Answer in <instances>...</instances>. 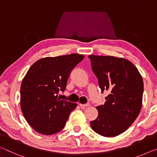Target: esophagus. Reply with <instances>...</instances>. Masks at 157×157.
<instances>
[{
  "label": "esophagus",
  "mask_w": 157,
  "mask_h": 157,
  "mask_svg": "<svg viewBox=\"0 0 157 157\" xmlns=\"http://www.w3.org/2000/svg\"><path fill=\"white\" fill-rule=\"evenodd\" d=\"M79 106L81 107V108H86V107H89V105H90V103H86V104H82V103H79Z\"/></svg>",
  "instance_id": "obj_1"
}]
</instances>
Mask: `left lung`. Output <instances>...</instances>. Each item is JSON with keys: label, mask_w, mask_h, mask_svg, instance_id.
<instances>
[{"label": "left lung", "mask_w": 157, "mask_h": 157, "mask_svg": "<svg viewBox=\"0 0 157 157\" xmlns=\"http://www.w3.org/2000/svg\"><path fill=\"white\" fill-rule=\"evenodd\" d=\"M89 57L101 91L110 92L104 105L96 107L98 115L91 121V126L102 136H117L127 130L140 113L143 78L136 67L126 59L112 56Z\"/></svg>", "instance_id": "8db88e82"}]
</instances>
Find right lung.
<instances>
[{"label":"right lung","mask_w":157,"mask_h":157,"mask_svg":"<svg viewBox=\"0 0 157 157\" xmlns=\"http://www.w3.org/2000/svg\"><path fill=\"white\" fill-rule=\"evenodd\" d=\"M84 58L79 54L45 57L30 67L21 84V109L38 133L49 136L59 132L78 105L61 100L57 94L65 90L72 70Z\"/></svg>","instance_id":"right-lung-1"}]
</instances>
